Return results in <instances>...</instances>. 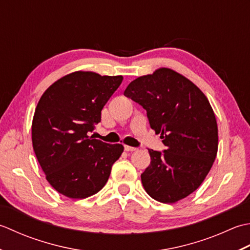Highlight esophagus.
Segmentation results:
<instances>
[{"label":"esophagus","instance_id":"obj_1","mask_svg":"<svg viewBox=\"0 0 250 250\" xmlns=\"http://www.w3.org/2000/svg\"><path fill=\"white\" fill-rule=\"evenodd\" d=\"M124 149H125V151H127V152H132V151H136L137 147L129 146H124Z\"/></svg>","mask_w":250,"mask_h":250}]
</instances>
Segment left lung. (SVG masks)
<instances>
[{
    "label": "left lung",
    "instance_id": "obj_1",
    "mask_svg": "<svg viewBox=\"0 0 250 250\" xmlns=\"http://www.w3.org/2000/svg\"><path fill=\"white\" fill-rule=\"evenodd\" d=\"M124 95L146 111L152 129L161 134L163 152L149 150L150 165L141 174L146 192L161 203H176L205 179L218 151L215 113L203 91L167 68L132 81Z\"/></svg>",
    "mask_w": 250,
    "mask_h": 250
}]
</instances>
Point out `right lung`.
Masks as SVG:
<instances>
[{
    "label": "right lung",
    "mask_w": 250,
    "mask_h": 250,
    "mask_svg": "<svg viewBox=\"0 0 250 250\" xmlns=\"http://www.w3.org/2000/svg\"><path fill=\"white\" fill-rule=\"evenodd\" d=\"M123 76L76 71L50 85L41 97L32 121L34 153L56 191L70 198L99 192L124 146L93 139L88 132L101 121V110Z\"/></svg>",
    "instance_id": "right-lung-1"
}]
</instances>
